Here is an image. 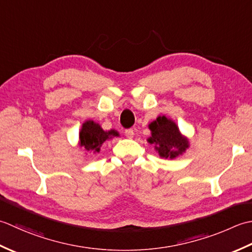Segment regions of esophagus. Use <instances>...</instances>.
I'll use <instances>...</instances> for the list:
<instances>
[{
	"mask_svg": "<svg viewBox=\"0 0 252 252\" xmlns=\"http://www.w3.org/2000/svg\"><path fill=\"white\" fill-rule=\"evenodd\" d=\"M133 135H135V132H133L132 129H126L125 130V136L127 138H129V139H131V138L133 137Z\"/></svg>",
	"mask_w": 252,
	"mask_h": 252,
	"instance_id": "34e87169",
	"label": "esophagus"
}]
</instances>
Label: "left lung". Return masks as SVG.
Masks as SVG:
<instances>
[{
  "label": "left lung",
  "instance_id": "8db88e82",
  "mask_svg": "<svg viewBox=\"0 0 252 252\" xmlns=\"http://www.w3.org/2000/svg\"><path fill=\"white\" fill-rule=\"evenodd\" d=\"M151 130V137L148 138V142L155 145L158 156L164 158H175L189 148L187 137L182 135L176 123L165 115L157 117L156 121L149 124Z\"/></svg>",
  "mask_w": 252,
  "mask_h": 252
}]
</instances>
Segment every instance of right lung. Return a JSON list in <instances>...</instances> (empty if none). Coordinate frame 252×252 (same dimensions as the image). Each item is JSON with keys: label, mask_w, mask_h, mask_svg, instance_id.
<instances>
[{"label": "right lung", "mask_w": 252, "mask_h": 252, "mask_svg": "<svg viewBox=\"0 0 252 252\" xmlns=\"http://www.w3.org/2000/svg\"><path fill=\"white\" fill-rule=\"evenodd\" d=\"M114 137H120L119 131L115 129L105 131L97 123L88 120L83 123L81 129L79 130L78 145L90 153H97L100 152L102 145L106 140H110Z\"/></svg>", "instance_id": "1"}]
</instances>
